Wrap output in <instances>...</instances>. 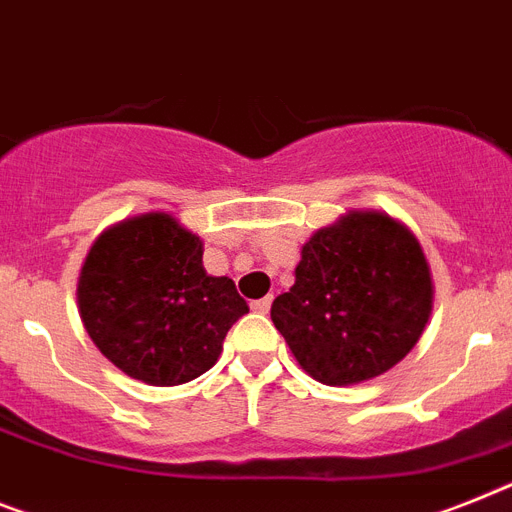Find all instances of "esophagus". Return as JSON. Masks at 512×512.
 <instances>
[{
    "label": "esophagus",
    "mask_w": 512,
    "mask_h": 512,
    "mask_svg": "<svg viewBox=\"0 0 512 512\" xmlns=\"http://www.w3.org/2000/svg\"><path fill=\"white\" fill-rule=\"evenodd\" d=\"M252 312H257V315H268L270 296H265V299H255V302H252Z\"/></svg>",
    "instance_id": "obj_1"
}]
</instances>
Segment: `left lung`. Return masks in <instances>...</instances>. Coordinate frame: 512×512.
I'll use <instances>...</instances> for the list:
<instances>
[{
	"instance_id": "1",
	"label": "left lung",
	"mask_w": 512,
	"mask_h": 512,
	"mask_svg": "<svg viewBox=\"0 0 512 512\" xmlns=\"http://www.w3.org/2000/svg\"><path fill=\"white\" fill-rule=\"evenodd\" d=\"M294 276L270 317L322 385H356L393 369L432 315L435 283L422 244L385 210H349L317 229Z\"/></svg>"
}]
</instances>
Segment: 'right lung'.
<instances>
[{"label":"right lung","mask_w":512,"mask_h":512,"mask_svg":"<svg viewBox=\"0 0 512 512\" xmlns=\"http://www.w3.org/2000/svg\"><path fill=\"white\" fill-rule=\"evenodd\" d=\"M77 312L106 359L132 380L171 388L218 362L249 307L203 268V239L166 210L124 218L96 236L77 278Z\"/></svg>","instance_id":"add662e5"}]
</instances>
